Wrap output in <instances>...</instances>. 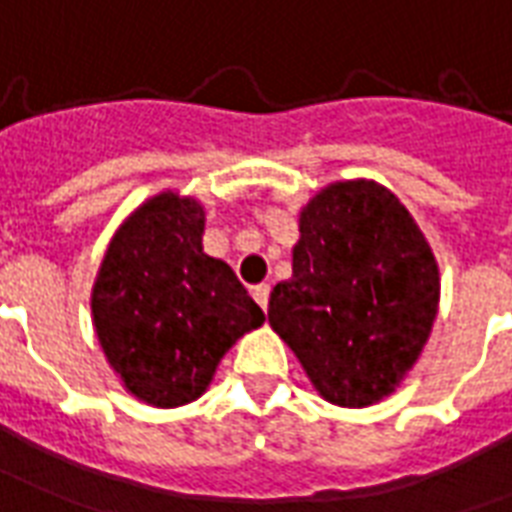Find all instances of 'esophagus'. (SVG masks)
Returning a JSON list of instances; mask_svg holds the SVG:
<instances>
[{"instance_id": "34e87169", "label": "esophagus", "mask_w": 512, "mask_h": 512, "mask_svg": "<svg viewBox=\"0 0 512 512\" xmlns=\"http://www.w3.org/2000/svg\"><path fill=\"white\" fill-rule=\"evenodd\" d=\"M268 293H271V290H268V285H255V287H252V298H255L257 304L263 306V309H266V306H268Z\"/></svg>"}]
</instances>
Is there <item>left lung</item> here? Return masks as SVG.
Wrapping results in <instances>:
<instances>
[{
    "mask_svg": "<svg viewBox=\"0 0 512 512\" xmlns=\"http://www.w3.org/2000/svg\"><path fill=\"white\" fill-rule=\"evenodd\" d=\"M293 276L268 323L325 401L369 407L418 363L439 309V266L391 189L333 181L298 214Z\"/></svg>",
    "mask_w": 512,
    "mask_h": 512,
    "instance_id": "obj_1",
    "label": "left lung"
}]
</instances>
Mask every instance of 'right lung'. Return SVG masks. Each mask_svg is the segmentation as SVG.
Here are the masks:
<instances>
[{"instance_id": "1", "label": "right lung", "mask_w": 512, "mask_h": 512, "mask_svg": "<svg viewBox=\"0 0 512 512\" xmlns=\"http://www.w3.org/2000/svg\"><path fill=\"white\" fill-rule=\"evenodd\" d=\"M206 208L165 189L113 233L92 323L124 391L173 410L200 399L225 352L266 323L225 260L203 252Z\"/></svg>"}]
</instances>
